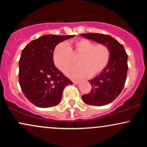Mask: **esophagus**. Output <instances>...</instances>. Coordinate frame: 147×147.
I'll return each mask as SVG.
<instances>
[{
    "mask_svg": "<svg viewBox=\"0 0 147 147\" xmlns=\"http://www.w3.org/2000/svg\"><path fill=\"white\" fill-rule=\"evenodd\" d=\"M72 82H73L74 84H77L79 83V81H78V80H75V79H73V80H72Z\"/></svg>",
    "mask_w": 147,
    "mask_h": 147,
    "instance_id": "1",
    "label": "esophagus"
}]
</instances>
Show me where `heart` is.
<instances>
[{"mask_svg": "<svg viewBox=\"0 0 147 147\" xmlns=\"http://www.w3.org/2000/svg\"><path fill=\"white\" fill-rule=\"evenodd\" d=\"M72 54L82 55L78 60L80 65L68 69L66 74L75 78L96 77L104 71L111 60L110 48L104 43H96L84 38L57 44L52 52L55 65L65 71L72 64Z\"/></svg>", "mask_w": 147, "mask_h": 147, "instance_id": "b5f03b06", "label": "heart"}]
</instances>
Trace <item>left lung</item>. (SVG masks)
I'll list each match as a JSON object with an SVG mask.
<instances>
[{"instance_id": "8db88e82", "label": "left lung", "mask_w": 147, "mask_h": 147, "mask_svg": "<svg viewBox=\"0 0 147 147\" xmlns=\"http://www.w3.org/2000/svg\"><path fill=\"white\" fill-rule=\"evenodd\" d=\"M82 36L104 43L111 50L109 65L102 73L89 80L92 89L88 94L82 95L86 104L104 106L110 104L119 96L125 84L128 71V55L124 46L110 35L98 33L82 34Z\"/></svg>"}]
</instances>
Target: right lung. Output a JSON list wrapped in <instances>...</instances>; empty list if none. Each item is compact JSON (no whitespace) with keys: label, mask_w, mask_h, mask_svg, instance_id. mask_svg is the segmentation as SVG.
Returning a JSON list of instances; mask_svg holds the SVG:
<instances>
[{"label":"right lung","mask_w":147,"mask_h":147,"mask_svg":"<svg viewBox=\"0 0 147 147\" xmlns=\"http://www.w3.org/2000/svg\"><path fill=\"white\" fill-rule=\"evenodd\" d=\"M74 36L44 35L32 41L22 51L18 61L20 86L27 99L37 107L58 105L64 88L72 84L55 65L52 52L60 42Z\"/></svg>","instance_id":"add662e5"}]
</instances>
